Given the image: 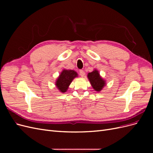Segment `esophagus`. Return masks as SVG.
Instances as JSON below:
<instances>
[{
    "label": "esophagus",
    "instance_id": "34e87169",
    "mask_svg": "<svg viewBox=\"0 0 153 153\" xmlns=\"http://www.w3.org/2000/svg\"><path fill=\"white\" fill-rule=\"evenodd\" d=\"M85 72L84 71H83V70H80V75L82 76V77H84L85 76Z\"/></svg>",
    "mask_w": 153,
    "mask_h": 153
}]
</instances>
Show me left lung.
Segmentation results:
<instances>
[{
    "instance_id": "obj_1",
    "label": "left lung",
    "mask_w": 153,
    "mask_h": 153,
    "mask_svg": "<svg viewBox=\"0 0 153 153\" xmlns=\"http://www.w3.org/2000/svg\"><path fill=\"white\" fill-rule=\"evenodd\" d=\"M87 78L91 86L97 92H100L106 85V81L100 75L98 70L94 69L87 75Z\"/></svg>"
}]
</instances>
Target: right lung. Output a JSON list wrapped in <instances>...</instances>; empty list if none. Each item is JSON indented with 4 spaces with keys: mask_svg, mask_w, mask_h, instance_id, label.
<instances>
[{
    "mask_svg": "<svg viewBox=\"0 0 153 153\" xmlns=\"http://www.w3.org/2000/svg\"><path fill=\"white\" fill-rule=\"evenodd\" d=\"M76 77H78V73L75 71L64 69L55 81V86L60 92L64 93L68 91L69 85Z\"/></svg>",
    "mask_w": 153,
    "mask_h": 153,
    "instance_id": "1",
    "label": "right lung"
}]
</instances>
